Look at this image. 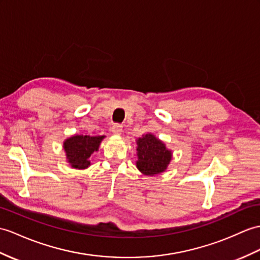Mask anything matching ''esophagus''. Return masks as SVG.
Wrapping results in <instances>:
<instances>
[{
    "instance_id": "obj_1",
    "label": "esophagus",
    "mask_w": 260,
    "mask_h": 260,
    "mask_svg": "<svg viewBox=\"0 0 260 260\" xmlns=\"http://www.w3.org/2000/svg\"><path fill=\"white\" fill-rule=\"evenodd\" d=\"M123 132V126L119 125V124H115L112 126V133L114 135H120Z\"/></svg>"
}]
</instances>
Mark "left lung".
Returning a JSON list of instances; mask_svg holds the SVG:
<instances>
[{"label":"left lung","instance_id":"8db88e82","mask_svg":"<svg viewBox=\"0 0 260 260\" xmlns=\"http://www.w3.org/2000/svg\"><path fill=\"white\" fill-rule=\"evenodd\" d=\"M136 167L145 176H155L164 173L173 158L172 149L166 147L152 133L136 140Z\"/></svg>","mask_w":260,"mask_h":260}]
</instances>
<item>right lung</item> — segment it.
<instances>
[{
	"label": "right lung",
	"instance_id": "add662e5",
	"mask_svg": "<svg viewBox=\"0 0 260 260\" xmlns=\"http://www.w3.org/2000/svg\"><path fill=\"white\" fill-rule=\"evenodd\" d=\"M105 135H73L63 142L66 161L75 170H86L90 166V156L98 152Z\"/></svg>",
	"mask_w": 260,
	"mask_h": 260
}]
</instances>
